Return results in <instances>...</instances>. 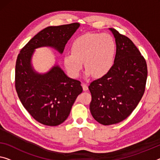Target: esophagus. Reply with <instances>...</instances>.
<instances>
[{
  "mask_svg": "<svg viewBox=\"0 0 160 160\" xmlns=\"http://www.w3.org/2000/svg\"><path fill=\"white\" fill-rule=\"evenodd\" d=\"M82 87H83V91H87L88 90V86L87 83H82Z\"/></svg>",
  "mask_w": 160,
  "mask_h": 160,
  "instance_id": "esophagus-1",
  "label": "esophagus"
}]
</instances>
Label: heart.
<instances>
[{
	"mask_svg": "<svg viewBox=\"0 0 160 160\" xmlns=\"http://www.w3.org/2000/svg\"><path fill=\"white\" fill-rule=\"evenodd\" d=\"M72 53L65 54L63 64L68 74L78 78L83 69V61L87 76L102 77L110 72L117 54V44L107 33H87L78 36L72 42Z\"/></svg>",
	"mask_w": 160,
	"mask_h": 160,
	"instance_id": "heart-1",
	"label": "heart"
}]
</instances>
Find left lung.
I'll use <instances>...</instances> for the list:
<instances>
[{"mask_svg":"<svg viewBox=\"0 0 160 160\" xmlns=\"http://www.w3.org/2000/svg\"><path fill=\"white\" fill-rule=\"evenodd\" d=\"M109 29L117 44L114 66L88 86L91 114L103 125L117 124L132 114L144 94L147 78L146 61L139 49L126 36Z\"/></svg>","mask_w":160,"mask_h":160,"instance_id":"obj_1","label":"left lung"}]
</instances>
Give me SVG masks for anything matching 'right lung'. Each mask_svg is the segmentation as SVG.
Masks as SVG:
<instances>
[{"mask_svg":"<svg viewBox=\"0 0 160 160\" xmlns=\"http://www.w3.org/2000/svg\"><path fill=\"white\" fill-rule=\"evenodd\" d=\"M79 26L73 23L43 29L26 44L17 57L16 92L24 108L42 124L57 126L64 122L83 88L79 81L68 77L58 66L44 74L36 73L31 66V56L34 49L42 46H51L62 53Z\"/></svg>","mask_w":160,"mask_h":160,"instance_id":"right-lung-1","label":"right lung"}]
</instances>
